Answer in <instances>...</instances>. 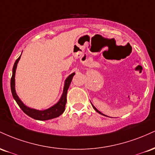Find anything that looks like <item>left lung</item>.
Segmentation results:
<instances>
[{
	"instance_id": "8db88e82",
	"label": "left lung",
	"mask_w": 155,
	"mask_h": 155,
	"mask_svg": "<svg viewBox=\"0 0 155 155\" xmlns=\"http://www.w3.org/2000/svg\"><path fill=\"white\" fill-rule=\"evenodd\" d=\"M92 107H93V108H94V109H95V111L97 112V113L101 114H102V115H104V114H102V113H101V112L100 111H98V110H97V108H96L95 107V106H93V105H92Z\"/></svg>"
}]
</instances>
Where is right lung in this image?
Masks as SVG:
<instances>
[{
	"instance_id": "obj_1",
	"label": "right lung",
	"mask_w": 155,
	"mask_h": 155,
	"mask_svg": "<svg viewBox=\"0 0 155 155\" xmlns=\"http://www.w3.org/2000/svg\"><path fill=\"white\" fill-rule=\"evenodd\" d=\"M20 56L17 58L16 60L15 64H14L13 69H12V76L11 79V90H12V93L13 95L14 99L16 101L17 104L20 107L21 109L22 110L24 113H25L28 116L31 117V118L34 119V120L44 121V120H49L51 119L56 118L58 117L62 114L63 113L65 109V104H66L67 101V92L68 90L69 86H70L71 82L73 77L75 75V73H72L70 74L66 79L65 80V83H64V87L63 92L62 94L61 97L57 104H55L54 106H51L50 108H47V109L44 110H37L35 108H32L27 106L26 105L23 104V102L20 100L19 96L17 95V92L15 90V73L16 69L17 67V63H18L19 60H20Z\"/></svg>"
}]
</instances>
